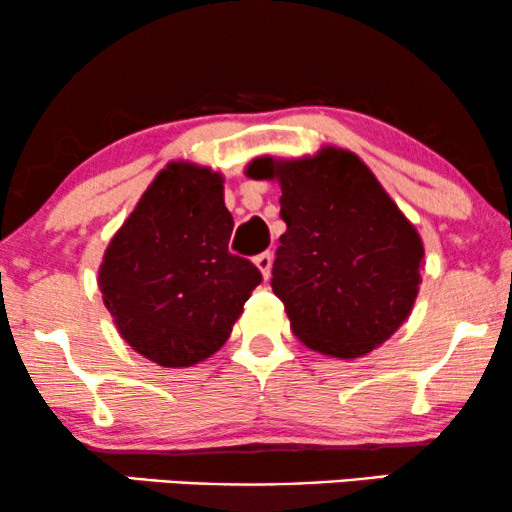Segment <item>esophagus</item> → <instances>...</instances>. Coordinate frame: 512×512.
Masks as SVG:
<instances>
[{
  "label": "esophagus",
  "instance_id": "34e87169",
  "mask_svg": "<svg viewBox=\"0 0 512 512\" xmlns=\"http://www.w3.org/2000/svg\"><path fill=\"white\" fill-rule=\"evenodd\" d=\"M254 263H256V268L261 270L263 280H268V277H270V268H273V254H270V251H263V254H258V256L254 258Z\"/></svg>",
  "mask_w": 512,
  "mask_h": 512
}]
</instances>
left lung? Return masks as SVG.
I'll use <instances>...</instances> for the list:
<instances>
[{
    "instance_id": "1",
    "label": "left lung",
    "mask_w": 512,
    "mask_h": 512,
    "mask_svg": "<svg viewBox=\"0 0 512 512\" xmlns=\"http://www.w3.org/2000/svg\"><path fill=\"white\" fill-rule=\"evenodd\" d=\"M254 180L282 189L287 223L273 263V292L299 342L353 361L406 323L420 292L425 246L415 225L349 149L258 156Z\"/></svg>"
}]
</instances>
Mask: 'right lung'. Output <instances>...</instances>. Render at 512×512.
Listing matches in <instances>:
<instances>
[{
    "label": "right lung",
    "mask_w": 512,
    "mask_h": 512,
    "mask_svg": "<svg viewBox=\"0 0 512 512\" xmlns=\"http://www.w3.org/2000/svg\"><path fill=\"white\" fill-rule=\"evenodd\" d=\"M223 175L170 161L106 246L99 292L121 337L163 368L206 361L230 337L261 273L232 256Z\"/></svg>",
    "instance_id": "obj_1"
}]
</instances>
